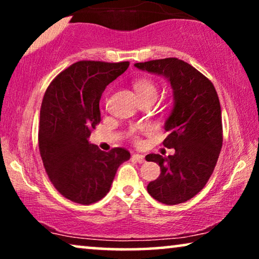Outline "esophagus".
<instances>
[{"label": "esophagus", "instance_id": "34e87169", "mask_svg": "<svg viewBox=\"0 0 259 259\" xmlns=\"http://www.w3.org/2000/svg\"><path fill=\"white\" fill-rule=\"evenodd\" d=\"M132 158H133L134 160H136V161L140 162V164H141V162H144V161H145V157H144L143 154H133V155H132Z\"/></svg>", "mask_w": 259, "mask_h": 259}]
</instances>
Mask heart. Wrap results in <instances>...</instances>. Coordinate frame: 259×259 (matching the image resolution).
Listing matches in <instances>:
<instances>
[{"mask_svg":"<svg viewBox=\"0 0 259 259\" xmlns=\"http://www.w3.org/2000/svg\"><path fill=\"white\" fill-rule=\"evenodd\" d=\"M133 87L137 92L138 97H139L141 100L147 98L157 99L158 97L157 83H155L152 79H148V77H141V79L136 80L133 83ZM148 131H150V127L148 126H134L131 127L128 130L127 137H128L130 140L133 141L134 144H139L141 133H146Z\"/></svg>","mask_w":259,"mask_h":259,"instance_id":"heart-1","label":"heart"}]
</instances>
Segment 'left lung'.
Segmentation results:
<instances>
[{
  "label": "left lung",
  "instance_id": "1",
  "mask_svg": "<svg viewBox=\"0 0 259 259\" xmlns=\"http://www.w3.org/2000/svg\"><path fill=\"white\" fill-rule=\"evenodd\" d=\"M137 68L167 77L175 93V108L165 123L164 146L168 157L148 154L159 164L160 176L147 185L155 200L177 205L203 190L217 164L223 145L221 102L213 83L190 63L177 58L138 62Z\"/></svg>",
  "mask_w": 259,
  "mask_h": 259
}]
</instances>
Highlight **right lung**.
I'll use <instances>...</instances> for the list:
<instances>
[{"label":"right lung","mask_w":259,"mask_h":259,"mask_svg":"<svg viewBox=\"0 0 259 259\" xmlns=\"http://www.w3.org/2000/svg\"><path fill=\"white\" fill-rule=\"evenodd\" d=\"M128 66V61H77L56 75L45 93L38 150L49 180L74 203L102 199L120 164L131 157L123 147L104 152L87 140L101 121L102 92Z\"/></svg>","instance_id":"right-lung-1"}]
</instances>
